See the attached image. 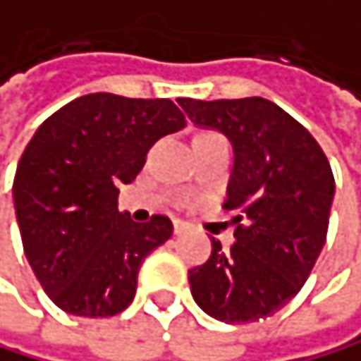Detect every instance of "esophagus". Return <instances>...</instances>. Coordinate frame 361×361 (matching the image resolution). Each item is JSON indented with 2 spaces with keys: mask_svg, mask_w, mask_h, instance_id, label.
I'll return each mask as SVG.
<instances>
[{
  "mask_svg": "<svg viewBox=\"0 0 361 361\" xmlns=\"http://www.w3.org/2000/svg\"><path fill=\"white\" fill-rule=\"evenodd\" d=\"M173 231H175V235H182V233L186 231V224H184V221H175V224H173Z\"/></svg>",
  "mask_w": 361,
  "mask_h": 361,
  "instance_id": "esophagus-1",
  "label": "esophagus"
}]
</instances>
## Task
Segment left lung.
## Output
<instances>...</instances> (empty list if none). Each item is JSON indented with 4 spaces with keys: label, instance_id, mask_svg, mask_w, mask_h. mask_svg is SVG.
Listing matches in <instances>:
<instances>
[{
    "label": "left lung",
    "instance_id": "8db88e82",
    "mask_svg": "<svg viewBox=\"0 0 361 361\" xmlns=\"http://www.w3.org/2000/svg\"><path fill=\"white\" fill-rule=\"evenodd\" d=\"M177 102L195 126L226 135L235 155L224 202L235 244L211 240V257L188 271L192 300L226 324L269 317L300 293L326 242L331 164L298 119L264 97Z\"/></svg>",
    "mask_w": 361,
    "mask_h": 361
}]
</instances>
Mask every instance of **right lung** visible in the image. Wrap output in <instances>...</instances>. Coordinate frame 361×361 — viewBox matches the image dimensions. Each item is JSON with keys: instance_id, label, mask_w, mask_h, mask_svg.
<instances>
[{"instance_id": "1", "label": "right lung", "mask_w": 361, "mask_h": 361, "mask_svg": "<svg viewBox=\"0 0 361 361\" xmlns=\"http://www.w3.org/2000/svg\"><path fill=\"white\" fill-rule=\"evenodd\" d=\"M184 126L171 99L92 92L32 135L13 182L15 215L30 269L61 311L111 317L133 302L140 266L173 224L119 213V186L137 177L159 137Z\"/></svg>"}]
</instances>
